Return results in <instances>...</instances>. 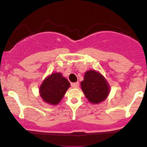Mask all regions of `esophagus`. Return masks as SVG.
I'll return each mask as SVG.
<instances>
[{"mask_svg":"<svg viewBox=\"0 0 147 147\" xmlns=\"http://www.w3.org/2000/svg\"><path fill=\"white\" fill-rule=\"evenodd\" d=\"M79 82H75V83H72V84H71L72 87L75 88H78V87H79Z\"/></svg>","mask_w":147,"mask_h":147,"instance_id":"esophagus-1","label":"esophagus"}]
</instances>
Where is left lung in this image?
Returning <instances> with one entry per match:
<instances>
[{"label": "left lung", "instance_id": "left-lung-1", "mask_svg": "<svg viewBox=\"0 0 147 147\" xmlns=\"http://www.w3.org/2000/svg\"><path fill=\"white\" fill-rule=\"evenodd\" d=\"M81 86L88 100L93 104L103 102L109 92V85L99 72L89 70L85 73Z\"/></svg>", "mask_w": 147, "mask_h": 147}]
</instances>
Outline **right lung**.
<instances>
[{
	"mask_svg": "<svg viewBox=\"0 0 147 147\" xmlns=\"http://www.w3.org/2000/svg\"><path fill=\"white\" fill-rule=\"evenodd\" d=\"M70 85L68 79L59 72L53 73L43 81L40 87V95L44 102L56 105L63 98Z\"/></svg>",
	"mask_w": 147,
	"mask_h": 147,
	"instance_id": "right-lung-1",
	"label": "right lung"
}]
</instances>
